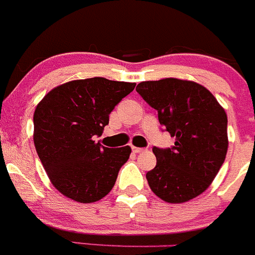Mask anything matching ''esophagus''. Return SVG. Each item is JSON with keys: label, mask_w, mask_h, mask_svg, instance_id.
Listing matches in <instances>:
<instances>
[{"label": "esophagus", "mask_w": 255, "mask_h": 255, "mask_svg": "<svg viewBox=\"0 0 255 255\" xmlns=\"http://www.w3.org/2000/svg\"><path fill=\"white\" fill-rule=\"evenodd\" d=\"M132 150L134 153H142V152H145V148H139V147H132Z\"/></svg>", "instance_id": "esophagus-1"}]
</instances>
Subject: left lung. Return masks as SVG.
<instances>
[{"instance_id": "obj_1", "label": "left lung", "mask_w": 255, "mask_h": 255, "mask_svg": "<svg viewBox=\"0 0 255 255\" xmlns=\"http://www.w3.org/2000/svg\"><path fill=\"white\" fill-rule=\"evenodd\" d=\"M135 91L174 137L170 148L153 147L157 164L145 174L150 189L168 203L196 198L211 185L226 159V111L206 87L192 81H147Z\"/></svg>"}]
</instances>
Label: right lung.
Segmentation results:
<instances>
[{"label":"right lung","mask_w":255,"mask_h":255,"mask_svg":"<svg viewBox=\"0 0 255 255\" xmlns=\"http://www.w3.org/2000/svg\"><path fill=\"white\" fill-rule=\"evenodd\" d=\"M135 83L103 77L63 83L49 91L33 115V142L47 175L58 192L80 203L107 196L130 147L108 148L93 140L110 113Z\"/></svg>","instance_id":"obj_1"}]
</instances>
